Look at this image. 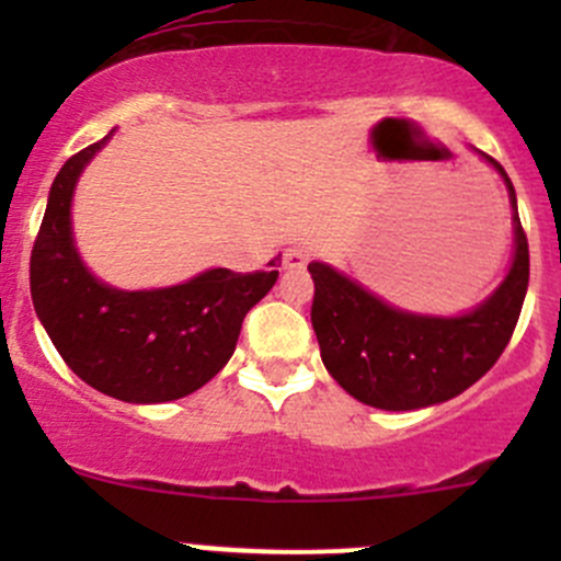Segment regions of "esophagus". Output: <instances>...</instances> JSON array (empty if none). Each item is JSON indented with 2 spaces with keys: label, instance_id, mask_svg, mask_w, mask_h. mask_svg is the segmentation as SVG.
<instances>
[{
  "label": "esophagus",
  "instance_id": "esophagus-1",
  "mask_svg": "<svg viewBox=\"0 0 561 561\" xmlns=\"http://www.w3.org/2000/svg\"><path fill=\"white\" fill-rule=\"evenodd\" d=\"M309 263V249L307 247H290L282 254V265L285 268H304Z\"/></svg>",
  "mask_w": 561,
  "mask_h": 561
}]
</instances>
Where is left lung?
Wrapping results in <instances>:
<instances>
[{
    "mask_svg": "<svg viewBox=\"0 0 561 561\" xmlns=\"http://www.w3.org/2000/svg\"><path fill=\"white\" fill-rule=\"evenodd\" d=\"M478 157L505 181L513 217L511 268L478 307L458 314L410 312L322 260L309 263L322 364L364 404L388 412L443 404L474 386L511 342L529 285V247L505 168L483 151Z\"/></svg>",
    "mask_w": 561,
    "mask_h": 561,
    "instance_id": "8db88e82",
    "label": "left lung"
}]
</instances>
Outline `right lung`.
I'll return each instance as SVG.
<instances>
[{
    "label": "right lung",
    "mask_w": 561,
    "mask_h": 561,
    "mask_svg": "<svg viewBox=\"0 0 561 561\" xmlns=\"http://www.w3.org/2000/svg\"><path fill=\"white\" fill-rule=\"evenodd\" d=\"M113 133L70 157L50 184L32 249V301L54 347L87 386L129 404H162L195 393L228 364L241 322L279 271L206 268L151 290H122L94 276L76 247L72 197Z\"/></svg>",
    "instance_id": "right-lung-1"
}]
</instances>
